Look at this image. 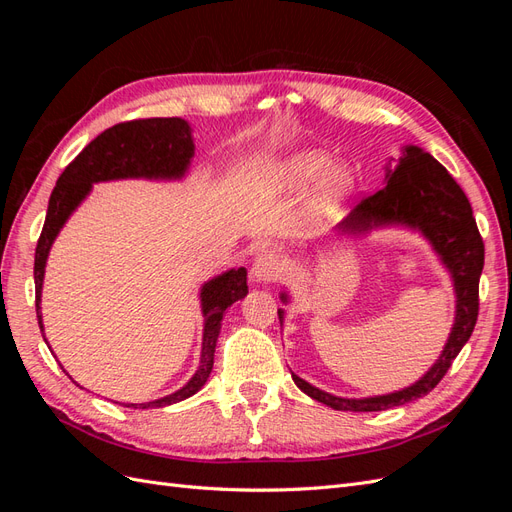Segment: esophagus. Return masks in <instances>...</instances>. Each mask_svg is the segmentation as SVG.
<instances>
[{
  "mask_svg": "<svg viewBox=\"0 0 512 512\" xmlns=\"http://www.w3.org/2000/svg\"><path fill=\"white\" fill-rule=\"evenodd\" d=\"M282 273V258L275 252H262L252 265V277L256 282H271Z\"/></svg>",
  "mask_w": 512,
  "mask_h": 512,
  "instance_id": "obj_1",
  "label": "esophagus"
}]
</instances>
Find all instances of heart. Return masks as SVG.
<instances>
[{
    "instance_id": "b5f03b06",
    "label": "heart",
    "mask_w": 512,
    "mask_h": 512,
    "mask_svg": "<svg viewBox=\"0 0 512 512\" xmlns=\"http://www.w3.org/2000/svg\"><path fill=\"white\" fill-rule=\"evenodd\" d=\"M327 167H329L327 156H322V153H318V151H307V153H299V156L286 160L282 164L280 175L286 183L297 185L299 188V185L312 183ZM350 183H352V179H350V173L346 168H339V166L330 168L328 173L322 176L320 185H318V196H316L318 207L327 209V207L335 205L337 200L348 192Z\"/></svg>"
}]
</instances>
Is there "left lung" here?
I'll use <instances>...</instances> for the list:
<instances>
[{
  "label": "left lung",
  "mask_w": 512,
  "mask_h": 512,
  "mask_svg": "<svg viewBox=\"0 0 512 512\" xmlns=\"http://www.w3.org/2000/svg\"><path fill=\"white\" fill-rule=\"evenodd\" d=\"M382 224H406L418 228L431 241L433 250L440 254L453 275L457 294L455 324L436 365L404 391L365 399H344L324 393L292 374L294 384L303 393L333 410L378 412L404 406L412 399L427 395L446 376L455 356L466 346L476 327L478 282L485 265V243L478 232L468 196L463 194L451 173L423 149L414 145L406 147L399 164L386 170L382 188L361 198L337 228L356 235V232ZM282 299L286 301V294H282ZM277 316L282 320V309H277Z\"/></svg>",
  "instance_id": "8db88e82"
}]
</instances>
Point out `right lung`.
Instances as JSON below:
<instances>
[{"instance_id": "1", "label": "right lung", "mask_w": 512, "mask_h": 512, "mask_svg": "<svg viewBox=\"0 0 512 512\" xmlns=\"http://www.w3.org/2000/svg\"><path fill=\"white\" fill-rule=\"evenodd\" d=\"M194 156V141L188 121L179 117H151L121 121L117 126L104 130L91 141L79 156H76L64 173L59 175L55 190L46 209L44 226L36 245L34 280H36V314L42 331L40 316V292L44 280V265L59 228L66 224L70 213L79 207L81 200L89 194L91 183L126 177L147 179H179L190 166ZM247 271L230 269L215 280L207 282L200 290L203 303L205 333L203 352H200V367L192 380L173 395L149 401V404H128V408H164L177 404L181 399L192 397L203 389L211 369L213 352L218 342L222 318L226 309L243 299L247 294ZM44 337V335H42Z\"/></svg>"}]
</instances>
